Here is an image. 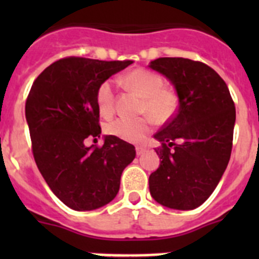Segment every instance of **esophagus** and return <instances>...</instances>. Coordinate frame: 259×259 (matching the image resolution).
Listing matches in <instances>:
<instances>
[{
    "label": "esophagus",
    "mask_w": 259,
    "mask_h": 259,
    "mask_svg": "<svg viewBox=\"0 0 259 259\" xmlns=\"http://www.w3.org/2000/svg\"><path fill=\"white\" fill-rule=\"evenodd\" d=\"M145 148H143V146H136V154L137 155H141L145 153Z\"/></svg>",
    "instance_id": "obj_1"
}]
</instances>
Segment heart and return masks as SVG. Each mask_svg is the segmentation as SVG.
Segmentation results:
<instances>
[{
  "label": "heart",
  "mask_w": 259,
  "mask_h": 259,
  "mask_svg": "<svg viewBox=\"0 0 259 259\" xmlns=\"http://www.w3.org/2000/svg\"><path fill=\"white\" fill-rule=\"evenodd\" d=\"M123 83L128 89L143 97L140 113L146 115L140 118H118L106 123L105 131L111 136L131 143L141 141L149 134L153 120L163 124L170 120L178 109V97L172 89L164 87L163 77L154 71L136 68L123 77ZM96 105L105 118L115 113V91L113 81L106 80L98 85L96 92Z\"/></svg>",
  "instance_id": "1"
}]
</instances>
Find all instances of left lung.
I'll use <instances>...</instances> for the list:
<instances>
[{
  "label": "left lung",
  "instance_id": "obj_1",
  "mask_svg": "<svg viewBox=\"0 0 259 259\" xmlns=\"http://www.w3.org/2000/svg\"><path fill=\"white\" fill-rule=\"evenodd\" d=\"M149 66L170 80L179 97L175 115L154 135L162 161L149 176L150 194L170 209H196L217 188L230 161L235 104L224 80L202 62L158 58Z\"/></svg>",
  "mask_w": 259,
  "mask_h": 259
}]
</instances>
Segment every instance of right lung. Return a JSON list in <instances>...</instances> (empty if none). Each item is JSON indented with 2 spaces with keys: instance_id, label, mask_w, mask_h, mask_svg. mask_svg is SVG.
I'll return each instance as SVG.
<instances>
[{
  "instance_id": "1",
  "label": "right lung",
  "mask_w": 259,
  "mask_h": 259,
  "mask_svg": "<svg viewBox=\"0 0 259 259\" xmlns=\"http://www.w3.org/2000/svg\"><path fill=\"white\" fill-rule=\"evenodd\" d=\"M131 63L66 57L32 84L26 119L33 158L53 193L71 209L95 210L113 201L136 155L132 144L111 135L101 146L84 144L101 134L98 85Z\"/></svg>"
}]
</instances>
